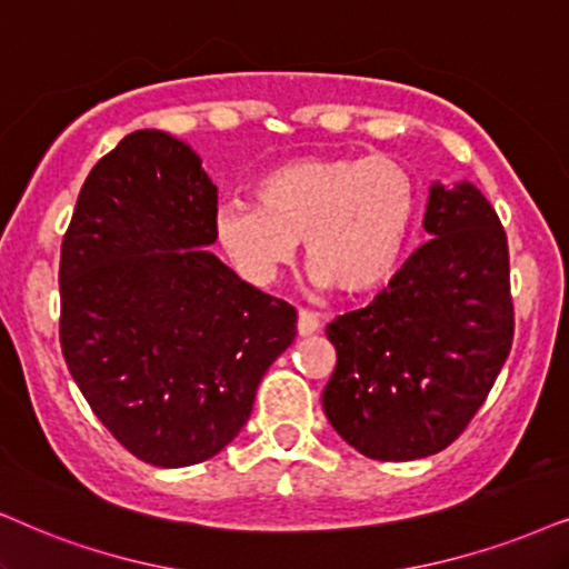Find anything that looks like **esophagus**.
<instances>
[{
  "label": "esophagus",
  "mask_w": 569,
  "mask_h": 569,
  "mask_svg": "<svg viewBox=\"0 0 569 569\" xmlns=\"http://www.w3.org/2000/svg\"><path fill=\"white\" fill-rule=\"evenodd\" d=\"M297 330H299V336L318 333V330H320V318L315 312H309V309H299Z\"/></svg>",
  "instance_id": "1"
}]
</instances>
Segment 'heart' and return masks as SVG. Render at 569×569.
Masks as SVG:
<instances>
[{
    "label": "heart",
    "instance_id": "obj_1",
    "mask_svg": "<svg viewBox=\"0 0 569 569\" xmlns=\"http://www.w3.org/2000/svg\"><path fill=\"white\" fill-rule=\"evenodd\" d=\"M254 197L214 212L233 268L268 283L305 241L307 268L343 293L372 291L397 272L417 212L415 178L386 154L299 157L264 172Z\"/></svg>",
    "mask_w": 569,
    "mask_h": 569
}]
</instances>
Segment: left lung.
I'll use <instances>...</instances> for the list:
<instances>
[{"label": "left lung", "mask_w": 569, "mask_h": 569, "mask_svg": "<svg viewBox=\"0 0 569 569\" xmlns=\"http://www.w3.org/2000/svg\"><path fill=\"white\" fill-rule=\"evenodd\" d=\"M433 236L368 307L328 322L336 370L322 409L359 455L407 462L455 443L483 407L515 336L509 249L476 186L430 189Z\"/></svg>", "instance_id": "8db88e82"}]
</instances>
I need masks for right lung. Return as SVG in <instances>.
<instances>
[{
	"instance_id": "add662e5",
	"label": "right lung",
	"mask_w": 569,
	"mask_h": 569,
	"mask_svg": "<svg viewBox=\"0 0 569 569\" xmlns=\"http://www.w3.org/2000/svg\"><path fill=\"white\" fill-rule=\"evenodd\" d=\"M214 186L189 143L133 131L93 164L60 251V347L93 415L154 467H189L247 426L297 309L214 243Z\"/></svg>"
}]
</instances>
